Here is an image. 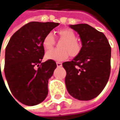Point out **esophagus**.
<instances>
[{
    "mask_svg": "<svg viewBox=\"0 0 120 120\" xmlns=\"http://www.w3.org/2000/svg\"><path fill=\"white\" fill-rule=\"evenodd\" d=\"M56 65H57V66H58V67H61L62 64L61 62H56Z\"/></svg>",
    "mask_w": 120,
    "mask_h": 120,
    "instance_id": "34e87169",
    "label": "esophagus"
}]
</instances>
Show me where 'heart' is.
<instances>
[{
    "label": "heart",
    "instance_id": "heart-1",
    "mask_svg": "<svg viewBox=\"0 0 120 120\" xmlns=\"http://www.w3.org/2000/svg\"><path fill=\"white\" fill-rule=\"evenodd\" d=\"M60 40L63 41L60 44V50L54 49L47 52L45 57L48 60L61 62L66 60L70 54L72 56L78 55L82 50L81 44L76 40L75 32L70 28H63L58 31ZM55 40L52 33H48L42 40V46L46 50H50L54 46Z\"/></svg>",
    "mask_w": 120,
    "mask_h": 120
}]
</instances>
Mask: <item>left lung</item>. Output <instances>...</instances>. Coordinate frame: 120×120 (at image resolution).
Wrapping results in <instances>:
<instances>
[{
	"instance_id": "8db88e82",
	"label": "left lung",
	"mask_w": 120,
	"mask_h": 120,
	"mask_svg": "<svg viewBox=\"0 0 120 120\" xmlns=\"http://www.w3.org/2000/svg\"><path fill=\"white\" fill-rule=\"evenodd\" d=\"M78 32L82 50L72 61L62 64L68 93L79 100H90L101 93L110 74L111 47L105 36L87 24L70 25Z\"/></svg>"
}]
</instances>
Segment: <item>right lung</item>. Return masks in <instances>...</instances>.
Masks as SVG:
<instances>
[{
    "label": "right lung",
    "instance_id": "right-lung-1",
    "mask_svg": "<svg viewBox=\"0 0 120 120\" xmlns=\"http://www.w3.org/2000/svg\"><path fill=\"white\" fill-rule=\"evenodd\" d=\"M58 25L50 22L28 23L12 36L6 46L5 77L12 95L24 105H37L47 96L48 80L57 66L52 60L42 62V42Z\"/></svg>",
    "mask_w": 120,
    "mask_h": 120
}]
</instances>
